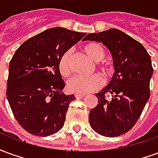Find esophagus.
I'll use <instances>...</instances> for the list:
<instances>
[{
	"label": "esophagus",
	"instance_id": "esophagus-1",
	"mask_svg": "<svg viewBox=\"0 0 158 158\" xmlns=\"http://www.w3.org/2000/svg\"><path fill=\"white\" fill-rule=\"evenodd\" d=\"M74 96H75L76 98H83V97H85V94H78V93H76Z\"/></svg>",
	"mask_w": 158,
	"mask_h": 158
}]
</instances>
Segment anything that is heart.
<instances>
[{
  "label": "heart",
  "instance_id": "heart-1",
  "mask_svg": "<svg viewBox=\"0 0 158 158\" xmlns=\"http://www.w3.org/2000/svg\"><path fill=\"white\" fill-rule=\"evenodd\" d=\"M84 52L89 58L95 62H99L104 59L106 56V52L101 45L97 43H89L84 46ZM71 56V51H67L63 53L62 57L59 61V71L63 76H68L70 73V64L69 58ZM101 71L104 75H106L109 69L106 67H101ZM102 85V79L98 75L81 76L76 75L69 79L68 82V89L71 92L78 93V94H86L92 92L97 89H99Z\"/></svg>",
  "mask_w": 158,
  "mask_h": 158
}]
</instances>
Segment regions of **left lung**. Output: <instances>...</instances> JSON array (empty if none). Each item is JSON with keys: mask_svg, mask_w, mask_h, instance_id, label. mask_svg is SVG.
<instances>
[{"mask_svg": "<svg viewBox=\"0 0 158 158\" xmlns=\"http://www.w3.org/2000/svg\"><path fill=\"white\" fill-rule=\"evenodd\" d=\"M83 40L102 43L113 56L114 73L96 93L98 104L90 110V127L106 137L122 135L132 129L150 97L153 74L151 56L139 41L117 29L91 33ZM111 94V99L105 94Z\"/></svg>", "mask_w": 158, "mask_h": 158, "instance_id": "8db88e82", "label": "left lung"}]
</instances>
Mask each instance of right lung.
<instances>
[{"label":"right lung","instance_id":"obj_1","mask_svg":"<svg viewBox=\"0 0 158 158\" xmlns=\"http://www.w3.org/2000/svg\"><path fill=\"white\" fill-rule=\"evenodd\" d=\"M85 35L52 28L23 42L14 53L9 63L6 97L16 120L29 134L52 135L64 125L75 96L62 92L65 83L59 61Z\"/></svg>","mask_w":158,"mask_h":158}]
</instances>
